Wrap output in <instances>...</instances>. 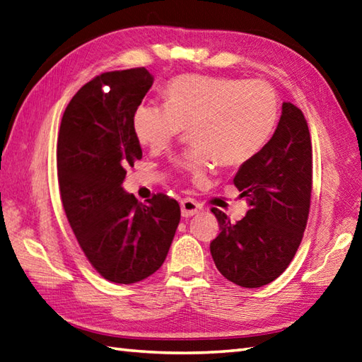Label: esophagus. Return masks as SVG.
<instances>
[{
  "mask_svg": "<svg viewBox=\"0 0 362 362\" xmlns=\"http://www.w3.org/2000/svg\"><path fill=\"white\" fill-rule=\"evenodd\" d=\"M180 209H182L183 217H191V216H196V214H199V212H202L203 205L200 202L194 200V199H183L180 202Z\"/></svg>",
  "mask_w": 362,
  "mask_h": 362,
  "instance_id": "1",
  "label": "esophagus"
}]
</instances>
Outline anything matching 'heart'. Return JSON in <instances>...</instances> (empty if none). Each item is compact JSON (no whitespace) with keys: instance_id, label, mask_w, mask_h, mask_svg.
Listing matches in <instances>:
<instances>
[{"instance_id":"heart-1","label":"heart","mask_w":362,"mask_h":362,"mask_svg":"<svg viewBox=\"0 0 362 362\" xmlns=\"http://www.w3.org/2000/svg\"><path fill=\"white\" fill-rule=\"evenodd\" d=\"M165 104L144 102L134 111L137 141L162 151L189 127L196 145L173 157L179 173L205 175L212 160L237 166L271 141L280 117L276 90L263 79L180 75L163 88Z\"/></svg>"}]
</instances>
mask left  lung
<instances>
[{
  "label": "left lung",
  "instance_id": "1",
  "mask_svg": "<svg viewBox=\"0 0 362 362\" xmlns=\"http://www.w3.org/2000/svg\"><path fill=\"white\" fill-rule=\"evenodd\" d=\"M234 185L247 200L235 221L217 208L211 212L220 234L211 255L226 280L254 289L280 276L295 257L308 225L312 194V142L303 111L283 102L271 141L240 166Z\"/></svg>",
  "mask_w": 362,
  "mask_h": 362
}]
</instances>
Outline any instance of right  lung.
Here are the masks:
<instances>
[{"label":"right lung","instance_id":"right-lung-1","mask_svg":"<svg viewBox=\"0 0 362 362\" xmlns=\"http://www.w3.org/2000/svg\"><path fill=\"white\" fill-rule=\"evenodd\" d=\"M153 76L145 67L107 71L71 98L61 120L57 166L61 202L90 264L105 280L132 284L163 264L180 221L177 200L127 194L128 166L142 159L133 116Z\"/></svg>","mask_w":362,"mask_h":362}]
</instances>
